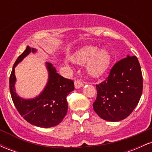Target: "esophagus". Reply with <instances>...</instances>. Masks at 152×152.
I'll list each match as a JSON object with an SVG mask.
<instances>
[{"instance_id":"obj_1","label":"esophagus","mask_w":152,"mask_h":152,"mask_svg":"<svg viewBox=\"0 0 152 152\" xmlns=\"http://www.w3.org/2000/svg\"><path fill=\"white\" fill-rule=\"evenodd\" d=\"M74 85H75V88H81V87H83V83H82L81 81H76L74 82Z\"/></svg>"}]
</instances>
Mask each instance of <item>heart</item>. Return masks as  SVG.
<instances>
[{
  "label": "heart",
  "mask_w": 152,
  "mask_h": 152,
  "mask_svg": "<svg viewBox=\"0 0 152 152\" xmlns=\"http://www.w3.org/2000/svg\"><path fill=\"white\" fill-rule=\"evenodd\" d=\"M71 61L78 65L86 64L87 72L93 77L102 76L109 67L111 62V56L109 50L93 46L82 47L70 56Z\"/></svg>",
  "instance_id": "heart-1"
}]
</instances>
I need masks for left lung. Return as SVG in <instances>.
I'll return each instance as SVG.
<instances>
[{
	"label": "left lung",
	"mask_w": 152,
	"mask_h": 152,
	"mask_svg": "<svg viewBox=\"0 0 152 152\" xmlns=\"http://www.w3.org/2000/svg\"><path fill=\"white\" fill-rule=\"evenodd\" d=\"M96 86L94 111L106 121L126 118L137 106L142 94L143 78L138 58L127 56L116 63L105 81Z\"/></svg>",
	"instance_id": "left-lung-1"
}]
</instances>
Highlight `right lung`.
<instances>
[{
    "label": "right lung",
    "instance_id": "add662e5",
    "mask_svg": "<svg viewBox=\"0 0 152 152\" xmlns=\"http://www.w3.org/2000/svg\"><path fill=\"white\" fill-rule=\"evenodd\" d=\"M31 52L36 49L28 46L15 61L9 79L10 91L13 104L23 118L34 126L50 128L59 124L67 114L66 97L74 90V81L56 72L50 63H46L48 78L44 89L38 96L25 99L17 95L15 89V68Z\"/></svg>",
    "mask_w": 152,
    "mask_h": 152
}]
</instances>
